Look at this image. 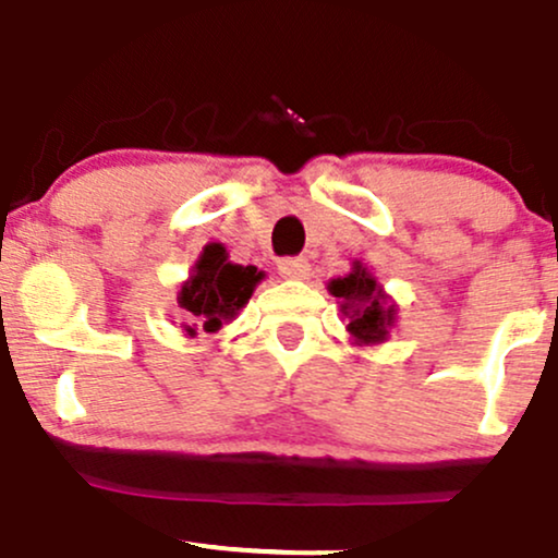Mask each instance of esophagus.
Returning <instances> with one entry per match:
<instances>
[{
    "mask_svg": "<svg viewBox=\"0 0 558 558\" xmlns=\"http://www.w3.org/2000/svg\"><path fill=\"white\" fill-rule=\"evenodd\" d=\"M279 274L284 279H305L311 274V264L307 258H284L279 260Z\"/></svg>",
    "mask_w": 558,
    "mask_h": 558,
    "instance_id": "esophagus-1",
    "label": "esophagus"
}]
</instances>
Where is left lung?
<instances>
[{
	"label": "left lung",
	"instance_id": "8db88e82",
	"mask_svg": "<svg viewBox=\"0 0 558 558\" xmlns=\"http://www.w3.org/2000/svg\"><path fill=\"white\" fill-rule=\"evenodd\" d=\"M329 292L339 298L342 313L347 316V331L355 344H381L389 339V329L397 320V305L389 303L376 277L360 260L352 264L347 277L331 279Z\"/></svg>",
	"mask_w": 558,
	"mask_h": 558
}]
</instances>
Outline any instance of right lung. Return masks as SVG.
I'll use <instances>...</instances> for the list:
<instances>
[{
  "instance_id": "right-lung-1",
  "label": "right lung",
  "mask_w": 558,
  "mask_h": 558,
  "mask_svg": "<svg viewBox=\"0 0 558 558\" xmlns=\"http://www.w3.org/2000/svg\"><path fill=\"white\" fill-rule=\"evenodd\" d=\"M264 271L232 264L221 242H208L177 294V303L187 311V324H182V329L187 337L219 331L221 324L232 320L247 305Z\"/></svg>"
}]
</instances>
